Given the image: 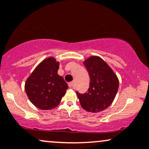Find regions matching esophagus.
Here are the masks:
<instances>
[{"label":"esophagus","mask_w":149,"mask_h":149,"mask_svg":"<svg viewBox=\"0 0 149 149\" xmlns=\"http://www.w3.org/2000/svg\"><path fill=\"white\" fill-rule=\"evenodd\" d=\"M75 86H76V83L73 81V82H71L68 83V86H69V88H73L75 87Z\"/></svg>","instance_id":"1"}]
</instances>
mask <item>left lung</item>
I'll list each match as a JSON object with an SVG mask.
<instances>
[{"label": "left lung", "mask_w": 149, "mask_h": 149, "mask_svg": "<svg viewBox=\"0 0 149 149\" xmlns=\"http://www.w3.org/2000/svg\"><path fill=\"white\" fill-rule=\"evenodd\" d=\"M90 76L88 92H76L81 107L90 112L103 111L113 102L119 88V80L112 68L100 57L92 56L83 61Z\"/></svg>", "instance_id": "obj_1"}]
</instances>
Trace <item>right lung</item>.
<instances>
[{
    "label": "right lung",
    "instance_id": "add662e5",
    "mask_svg": "<svg viewBox=\"0 0 149 149\" xmlns=\"http://www.w3.org/2000/svg\"><path fill=\"white\" fill-rule=\"evenodd\" d=\"M59 62L54 57L43 60L26 80L24 89L30 102L37 108L48 110L58 105L68 85L58 74Z\"/></svg>",
    "mask_w": 149,
    "mask_h": 149
}]
</instances>
